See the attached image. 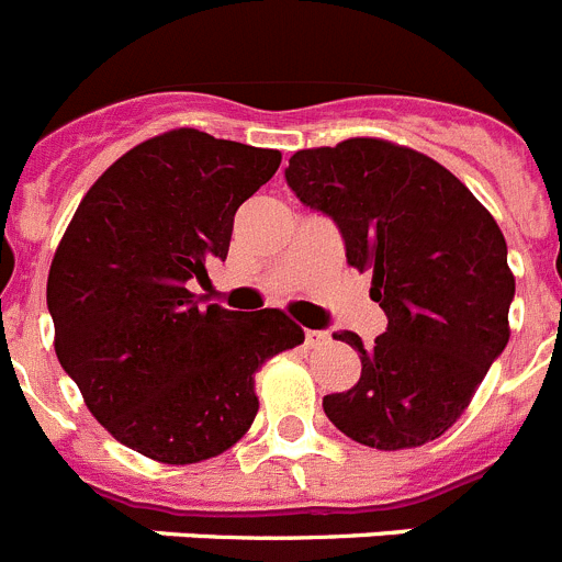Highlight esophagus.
<instances>
[{
    "label": "esophagus",
    "instance_id": "34e87169",
    "mask_svg": "<svg viewBox=\"0 0 562 562\" xmlns=\"http://www.w3.org/2000/svg\"><path fill=\"white\" fill-rule=\"evenodd\" d=\"M303 337H306L308 348H321V345L328 342V334L317 331V328H306V331H303Z\"/></svg>",
    "mask_w": 562,
    "mask_h": 562
}]
</instances>
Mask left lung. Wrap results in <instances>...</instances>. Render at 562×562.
Here are the masks:
<instances>
[{
  "mask_svg": "<svg viewBox=\"0 0 562 562\" xmlns=\"http://www.w3.org/2000/svg\"><path fill=\"white\" fill-rule=\"evenodd\" d=\"M306 209L334 220L345 259L373 270L387 331L359 351L362 375L323 398L328 420L370 449H415L460 418L509 339L516 278L485 205L424 153L348 138L297 150L284 172Z\"/></svg>",
  "mask_w": 562,
  "mask_h": 562,
  "instance_id": "obj_1",
  "label": "left lung"
}]
</instances>
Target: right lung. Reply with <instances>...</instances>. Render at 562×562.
<instances>
[{
  "instance_id": "add662e5",
  "label": "right lung",
  "mask_w": 562,
  "mask_h": 562,
  "mask_svg": "<svg viewBox=\"0 0 562 562\" xmlns=\"http://www.w3.org/2000/svg\"><path fill=\"white\" fill-rule=\"evenodd\" d=\"M278 164V150L180 127L125 153L77 205L46 281L55 353L127 449L169 465L223 454L259 412L256 370L303 342L278 308L192 295Z\"/></svg>"
}]
</instances>
